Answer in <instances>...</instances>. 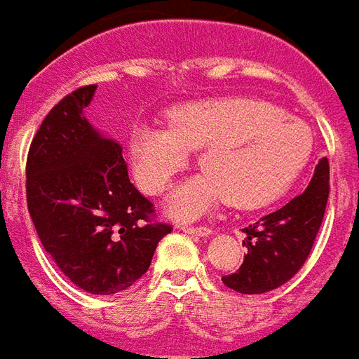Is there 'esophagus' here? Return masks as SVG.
<instances>
[{
    "mask_svg": "<svg viewBox=\"0 0 359 359\" xmlns=\"http://www.w3.org/2000/svg\"><path fill=\"white\" fill-rule=\"evenodd\" d=\"M180 231H184L188 234H198V236H205V234H211L210 226H192V225H179Z\"/></svg>",
    "mask_w": 359,
    "mask_h": 359,
    "instance_id": "34e87169",
    "label": "esophagus"
}]
</instances>
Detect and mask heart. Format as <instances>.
<instances>
[{"mask_svg":"<svg viewBox=\"0 0 359 359\" xmlns=\"http://www.w3.org/2000/svg\"><path fill=\"white\" fill-rule=\"evenodd\" d=\"M203 148L205 171L171 198L177 217H196L229 200L234 208L269 203L292 184L309 161L308 125L262 100L223 97L177 107L169 128L140 126L133 154L140 184L163 192L187 167L190 149Z\"/></svg>","mask_w":359,"mask_h":359,"instance_id":"1","label":"heart"}]
</instances>
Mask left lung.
<instances>
[{"mask_svg":"<svg viewBox=\"0 0 359 359\" xmlns=\"http://www.w3.org/2000/svg\"><path fill=\"white\" fill-rule=\"evenodd\" d=\"M329 161L321 159L308 188L280 210L242 229L248 248L238 269L221 278L241 294H265L288 283L306 264L329 200Z\"/></svg>","mask_w":359,"mask_h":359,"instance_id":"8db88e82","label":"left lung"}]
</instances>
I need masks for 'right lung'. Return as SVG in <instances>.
I'll return each instance as SVG.
<instances>
[{"instance_id": "1", "label": "right lung", "mask_w": 359, "mask_h": 359, "mask_svg": "<svg viewBox=\"0 0 359 359\" xmlns=\"http://www.w3.org/2000/svg\"><path fill=\"white\" fill-rule=\"evenodd\" d=\"M95 84L55 103L27 157V203L40 242L71 283L117 294L148 271L172 231L128 179L123 148L95 133L84 107Z\"/></svg>"}]
</instances>
